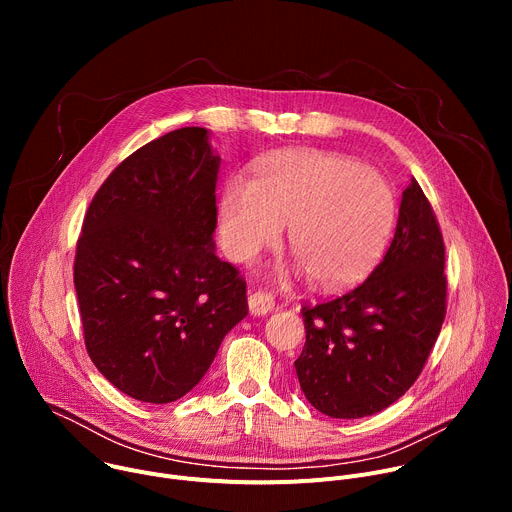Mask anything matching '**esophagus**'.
<instances>
[{"instance_id":"obj_1","label":"esophagus","mask_w":512,"mask_h":512,"mask_svg":"<svg viewBox=\"0 0 512 512\" xmlns=\"http://www.w3.org/2000/svg\"><path fill=\"white\" fill-rule=\"evenodd\" d=\"M275 308V298L267 291H255L249 296V310L253 316H265Z\"/></svg>"}]
</instances>
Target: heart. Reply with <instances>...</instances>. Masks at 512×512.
Instances as JSON below:
<instances>
[{"label":"heart","mask_w":512,"mask_h":512,"mask_svg":"<svg viewBox=\"0 0 512 512\" xmlns=\"http://www.w3.org/2000/svg\"><path fill=\"white\" fill-rule=\"evenodd\" d=\"M221 239L247 263L287 229V247L318 289H344L371 271L395 221V196L373 168L320 150L263 160L255 180L231 178L221 196Z\"/></svg>","instance_id":"heart-1"}]
</instances>
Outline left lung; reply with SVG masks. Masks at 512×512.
I'll list each match as a JSON object with an SVG mask.
<instances>
[{
	"instance_id": "left-lung-1",
	"label": "left lung",
	"mask_w": 512,
	"mask_h": 512,
	"mask_svg": "<svg viewBox=\"0 0 512 512\" xmlns=\"http://www.w3.org/2000/svg\"><path fill=\"white\" fill-rule=\"evenodd\" d=\"M446 247L417 180L403 190L395 237L348 294L304 306L296 373L306 399L336 419L387 409L421 375L446 318Z\"/></svg>"
}]
</instances>
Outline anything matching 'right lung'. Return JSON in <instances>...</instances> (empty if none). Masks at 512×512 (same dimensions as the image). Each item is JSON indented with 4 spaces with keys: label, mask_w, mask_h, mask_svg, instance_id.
<instances>
[{
    "label": "right lung",
    "mask_w": 512,
    "mask_h": 512,
    "mask_svg": "<svg viewBox=\"0 0 512 512\" xmlns=\"http://www.w3.org/2000/svg\"><path fill=\"white\" fill-rule=\"evenodd\" d=\"M218 164L204 127L170 131L125 158L85 214L75 255L85 346L143 403L192 391L249 312L245 279L214 253Z\"/></svg>",
    "instance_id": "obj_1"
}]
</instances>
